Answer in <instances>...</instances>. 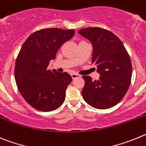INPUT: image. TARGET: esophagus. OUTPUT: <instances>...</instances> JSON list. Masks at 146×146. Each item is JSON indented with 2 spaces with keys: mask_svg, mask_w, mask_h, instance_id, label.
<instances>
[{
  "mask_svg": "<svg viewBox=\"0 0 146 146\" xmlns=\"http://www.w3.org/2000/svg\"><path fill=\"white\" fill-rule=\"evenodd\" d=\"M71 77L73 79H76V78H78L81 77V76L78 74H76V73H72L71 74Z\"/></svg>",
  "mask_w": 146,
  "mask_h": 146,
  "instance_id": "esophagus-1",
  "label": "esophagus"
}]
</instances>
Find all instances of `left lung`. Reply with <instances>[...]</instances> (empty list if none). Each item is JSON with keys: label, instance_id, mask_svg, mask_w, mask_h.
<instances>
[{"label": "left lung", "instance_id": "left-lung-1", "mask_svg": "<svg viewBox=\"0 0 146 146\" xmlns=\"http://www.w3.org/2000/svg\"><path fill=\"white\" fill-rule=\"evenodd\" d=\"M78 33L92 43V62L100 76L97 81L89 76H82L85 81L83 98L94 108H110L121 100L130 85V57L120 39L111 31L87 27Z\"/></svg>", "mask_w": 146, "mask_h": 146}]
</instances>
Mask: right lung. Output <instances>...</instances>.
<instances>
[{"instance_id": "right-lung-1", "label": "right lung", "mask_w": 146, "mask_h": 146, "mask_svg": "<svg viewBox=\"0 0 146 146\" xmlns=\"http://www.w3.org/2000/svg\"><path fill=\"white\" fill-rule=\"evenodd\" d=\"M74 33V30L43 29L31 34L19 51L14 68L16 84L26 102L38 111H54L65 101L72 77L66 72L48 70V66Z\"/></svg>"}]
</instances>
